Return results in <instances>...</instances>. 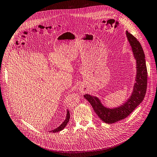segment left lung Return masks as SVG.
Listing matches in <instances>:
<instances>
[{"label":"left lung","mask_w":157,"mask_h":157,"mask_svg":"<svg viewBox=\"0 0 157 157\" xmlns=\"http://www.w3.org/2000/svg\"><path fill=\"white\" fill-rule=\"evenodd\" d=\"M136 63V75L129 98L122 105L113 109L104 106L97 97L86 94L84 97L90 102L99 118L107 124H112L126 118L143 100L147 88V69L143 48L132 34L126 32Z\"/></svg>","instance_id":"1"}]
</instances>
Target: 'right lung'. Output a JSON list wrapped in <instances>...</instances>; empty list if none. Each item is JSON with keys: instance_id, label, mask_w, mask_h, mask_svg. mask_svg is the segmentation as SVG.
Listing matches in <instances>:
<instances>
[{"instance_id": "obj_1", "label": "right lung", "mask_w": 157, "mask_h": 157, "mask_svg": "<svg viewBox=\"0 0 157 157\" xmlns=\"http://www.w3.org/2000/svg\"><path fill=\"white\" fill-rule=\"evenodd\" d=\"M69 119H70V113H69V111L67 110V115H66V119H65V121L62 122L60 126L58 127V128H57L56 129H54V130H52V131H50V132H59V131H62V129H64V128L67 126V124L68 123V122L69 121Z\"/></svg>"}]
</instances>
